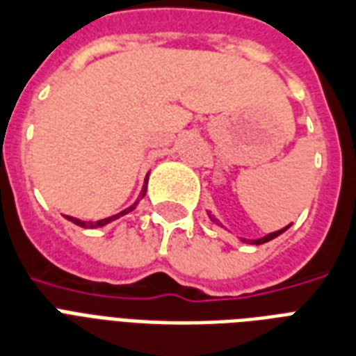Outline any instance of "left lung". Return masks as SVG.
Returning <instances> with one entry per match:
<instances>
[{
	"label": "left lung",
	"mask_w": 356,
	"mask_h": 356,
	"mask_svg": "<svg viewBox=\"0 0 356 356\" xmlns=\"http://www.w3.org/2000/svg\"><path fill=\"white\" fill-rule=\"evenodd\" d=\"M208 216H210V219H212V221H213V223H216V225L223 227V225H221V223H219L218 219L213 218L212 213H208ZM289 227H291V225L283 227V229H280V231H276V232H270V234H266V236H263V238H257V240L240 238V240H242V242H250V244H255V245H259V244H264V242H270V240H274V238H276V236H280V234H282V232H285V231H287V229H289Z\"/></svg>",
	"instance_id": "left-lung-1"
}]
</instances>
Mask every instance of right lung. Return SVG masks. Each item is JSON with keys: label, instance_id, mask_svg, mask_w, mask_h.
<instances>
[{"label": "right lung", "instance_id": "obj_1", "mask_svg": "<svg viewBox=\"0 0 356 356\" xmlns=\"http://www.w3.org/2000/svg\"><path fill=\"white\" fill-rule=\"evenodd\" d=\"M146 184H148V176H146V180H144L143 191H140V199H143L144 195H146ZM140 199H137V200H135V202H133V204H131L129 208H125V210H122V212H120V213H114V216H111V218L99 219V221H82V219L71 218V216H65V218L69 219V221H73L74 225H79V227H84V229H95V227H105V225H108V223H111V221H114V219L122 218V216H125V213L133 212V210H135V207H137V204H138V200H140Z\"/></svg>", "mask_w": 356, "mask_h": 356}]
</instances>
